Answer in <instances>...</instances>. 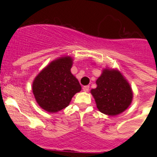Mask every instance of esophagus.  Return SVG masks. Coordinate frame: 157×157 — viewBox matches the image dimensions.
<instances>
[{
  "instance_id": "1",
  "label": "esophagus",
  "mask_w": 157,
  "mask_h": 157,
  "mask_svg": "<svg viewBox=\"0 0 157 157\" xmlns=\"http://www.w3.org/2000/svg\"><path fill=\"white\" fill-rule=\"evenodd\" d=\"M83 91H85V92H88L89 90H90V86H83Z\"/></svg>"
}]
</instances>
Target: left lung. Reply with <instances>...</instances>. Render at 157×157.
Listing matches in <instances>:
<instances>
[{
  "instance_id": "left-lung-1",
  "label": "left lung",
  "mask_w": 157,
  "mask_h": 157,
  "mask_svg": "<svg viewBox=\"0 0 157 157\" xmlns=\"http://www.w3.org/2000/svg\"><path fill=\"white\" fill-rule=\"evenodd\" d=\"M90 90L99 112L117 116L129 107L133 99L132 89L118 70L105 68Z\"/></svg>"
}]
</instances>
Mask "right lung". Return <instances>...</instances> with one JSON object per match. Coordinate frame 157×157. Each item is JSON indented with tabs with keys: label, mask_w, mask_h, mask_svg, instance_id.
I'll return each mask as SVG.
<instances>
[{
	"label": "right lung",
	"mask_w": 157,
	"mask_h": 157,
	"mask_svg": "<svg viewBox=\"0 0 157 157\" xmlns=\"http://www.w3.org/2000/svg\"><path fill=\"white\" fill-rule=\"evenodd\" d=\"M73 60L64 56L45 67L33 83L36 103L49 112H58L69 105L71 98L81 90L78 80L71 74Z\"/></svg>",
	"instance_id": "add662e5"
}]
</instances>
